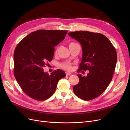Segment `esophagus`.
<instances>
[{"label": "esophagus", "instance_id": "esophagus-1", "mask_svg": "<svg viewBox=\"0 0 130 130\" xmlns=\"http://www.w3.org/2000/svg\"><path fill=\"white\" fill-rule=\"evenodd\" d=\"M66 75L67 76H69V75H71L72 73H69V72H66Z\"/></svg>", "mask_w": 130, "mask_h": 130}]
</instances>
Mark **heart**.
Segmentation results:
<instances>
[{
    "instance_id": "obj_1",
    "label": "heart",
    "mask_w": 130,
    "mask_h": 130,
    "mask_svg": "<svg viewBox=\"0 0 130 130\" xmlns=\"http://www.w3.org/2000/svg\"><path fill=\"white\" fill-rule=\"evenodd\" d=\"M58 48H57L55 49V53L57 54V52H58ZM61 67L62 68H63V69H65L66 70H70L72 69V65L70 63H64L63 64L61 65Z\"/></svg>"
}]
</instances>
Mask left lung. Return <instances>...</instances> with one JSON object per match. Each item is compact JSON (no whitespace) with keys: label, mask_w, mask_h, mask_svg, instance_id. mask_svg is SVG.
<instances>
[{"label":"left lung","mask_w":130,"mask_h":130,"mask_svg":"<svg viewBox=\"0 0 130 130\" xmlns=\"http://www.w3.org/2000/svg\"><path fill=\"white\" fill-rule=\"evenodd\" d=\"M68 34L82 46L83 53L78 71L89 70L86 77L77 75L79 82L74 86V93L84 100L95 99L105 91L112 81L117 61L116 50L103 34L87 31Z\"/></svg>","instance_id":"obj_1"}]
</instances>
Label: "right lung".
<instances>
[{
  "mask_svg": "<svg viewBox=\"0 0 130 130\" xmlns=\"http://www.w3.org/2000/svg\"><path fill=\"white\" fill-rule=\"evenodd\" d=\"M67 34V30H37L27 35L15 47L14 75L23 91L32 99H48L55 91L58 81L66 76L60 69L49 75L43 68L52 60L54 46L64 40Z\"/></svg>",
  "mask_w": 130,
  "mask_h": 130,
  "instance_id": "add662e5",
  "label": "right lung"
}]
</instances>
